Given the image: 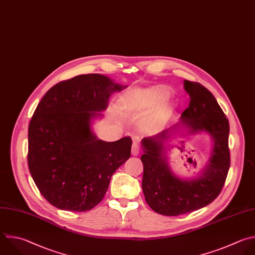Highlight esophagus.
Masks as SVG:
<instances>
[{"label":"esophagus","instance_id":"obj_1","mask_svg":"<svg viewBox=\"0 0 255 255\" xmlns=\"http://www.w3.org/2000/svg\"><path fill=\"white\" fill-rule=\"evenodd\" d=\"M131 153H132V155H133V156H137V155H139V146H138L136 143H134V144H133L132 149H131Z\"/></svg>","mask_w":255,"mask_h":255}]
</instances>
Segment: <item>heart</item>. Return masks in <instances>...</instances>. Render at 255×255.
<instances>
[{
  "mask_svg": "<svg viewBox=\"0 0 255 255\" xmlns=\"http://www.w3.org/2000/svg\"><path fill=\"white\" fill-rule=\"evenodd\" d=\"M169 92L161 87H154L144 91L140 95L142 102L149 108H159L168 98ZM155 122L158 124L160 122V117H157Z\"/></svg>",
  "mask_w": 255,
  "mask_h": 255,
  "instance_id": "1",
  "label": "heart"
}]
</instances>
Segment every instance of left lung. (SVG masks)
Here are the masks:
<instances>
[{
  "label": "left lung",
  "mask_w": 255,
  "mask_h": 255,
  "mask_svg": "<svg viewBox=\"0 0 255 255\" xmlns=\"http://www.w3.org/2000/svg\"><path fill=\"white\" fill-rule=\"evenodd\" d=\"M184 90L190 102L180 121L141 141L145 200L155 212L166 216L181 215L211 203L220 193L230 166L229 123L215 97L201 84L187 80ZM200 132L208 133L213 140L209 162L197 177L181 179L166 163L165 144L176 133L188 136Z\"/></svg>",
  "instance_id": "obj_1"
}]
</instances>
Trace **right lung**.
I'll return each instance as SVG.
<instances>
[{
    "label": "right lung",
    "mask_w": 255,
    "mask_h": 255,
    "mask_svg": "<svg viewBox=\"0 0 255 255\" xmlns=\"http://www.w3.org/2000/svg\"><path fill=\"white\" fill-rule=\"evenodd\" d=\"M126 87L101 74L80 75L56 84L38 104L29 124L28 165L53 206L78 212L94 208L130 158V137L106 142L92 131L110 96Z\"/></svg>",
    "instance_id": "right-lung-1"
}]
</instances>
